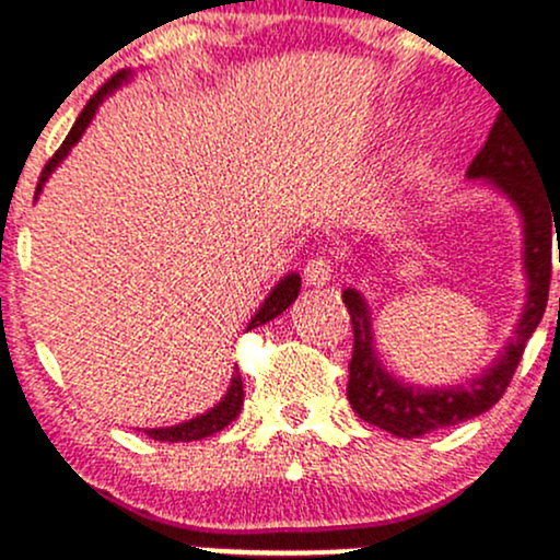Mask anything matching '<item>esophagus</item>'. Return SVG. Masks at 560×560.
<instances>
[{"label": "esophagus", "instance_id": "34e87169", "mask_svg": "<svg viewBox=\"0 0 560 560\" xmlns=\"http://www.w3.org/2000/svg\"><path fill=\"white\" fill-rule=\"evenodd\" d=\"M331 273H334V262L326 258V255H316V258L307 260L305 271H302V276H305L307 284H313V287L329 284Z\"/></svg>", "mask_w": 560, "mask_h": 560}]
</instances>
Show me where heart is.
Wrapping results in <instances>:
<instances>
[{
	"label": "heart",
	"mask_w": 560,
	"mask_h": 560,
	"mask_svg": "<svg viewBox=\"0 0 560 560\" xmlns=\"http://www.w3.org/2000/svg\"><path fill=\"white\" fill-rule=\"evenodd\" d=\"M434 139H436V131H434V126H421V131L416 133V141H413V147H410V163H419V160L427 155L429 150H432V144H434Z\"/></svg>",
	"instance_id": "heart-1"
}]
</instances>
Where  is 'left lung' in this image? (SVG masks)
Masks as SVG:
<instances>
[{
  "instance_id": "1",
  "label": "left lung",
  "mask_w": 560,
  "mask_h": 560,
  "mask_svg": "<svg viewBox=\"0 0 560 560\" xmlns=\"http://www.w3.org/2000/svg\"><path fill=\"white\" fill-rule=\"evenodd\" d=\"M560 171V158H558ZM468 178H487L494 189L516 205L524 221V271L526 302L513 337L508 339L498 358L481 376L455 387L423 389L413 384H400L378 363L371 331L369 305L355 289H345L342 300L352 324V361L347 378V400L363 421L374 423L384 432L413 440L434 429L455 427V423L481 416L505 395L516 365L522 361L524 347L542 320L548 305L550 271H552V231L560 229V205L552 202L548 189H542V163L532 155L522 131L503 113L494 120L490 137L479 155L466 171ZM560 260V244H558Z\"/></svg>"
}]
</instances>
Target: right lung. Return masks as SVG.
Returning a JSON list of instances; mask_svg holds the SVG:
<instances>
[{
    "instance_id": "add662e5",
    "label": "right lung",
    "mask_w": 560,
    "mask_h": 560,
    "mask_svg": "<svg viewBox=\"0 0 560 560\" xmlns=\"http://www.w3.org/2000/svg\"><path fill=\"white\" fill-rule=\"evenodd\" d=\"M126 79H128V73H115L113 79L107 81L105 86H102L100 92H96V94L92 96V100L86 102V107H83V110H81L79 120H75L73 128H70V133L66 137V141H62V144H60V150H57L55 155H52V160H49V163L44 165L42 176H38L36 197H38V191H42L44 182H47V178L52 176V171L57 168V165H60V160L68 155L70 147H73L75 141L81 139V133L86 131V126H89V124H92V118H94L96 107H100V102L105 100L107 94H113V89H118L120 83H124ZM298 294H300V276H298V273H289V276H284V279H281L279 284L273 287V292L268 294L266 302H262L260 311L255 313L253 320H249V324H247V331H249V329H255V326L268 324V320H273L276 316H281V313H284L287 307L292 305L294 300H298ZM242 402H244L242 376H240V371H236V374L231 376V387H229V392H226V395L221 397V402H218L215 408H210V410H208V413L197 416V419H191V421L178 423V427L144 429V432H147V436H152V440H160V442H191V440H205V436H210V434L221 432V429H226L229 423L234 421L236 416H240Z\"/></svg>"
}]
</instances>
